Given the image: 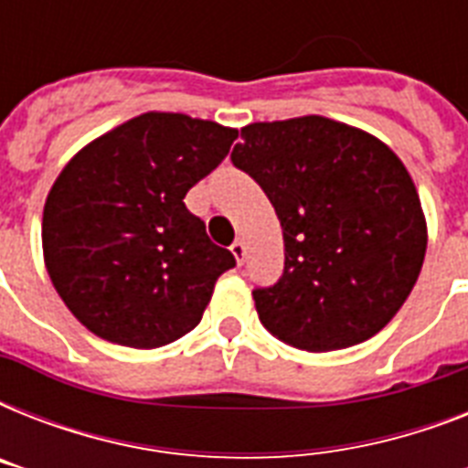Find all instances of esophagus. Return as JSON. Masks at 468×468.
I'll list each match as a JSON object with an SVG mask.
<instances>
[{
    "instance_id": "obj_1",
    "label": "esophagus",
    "mask_w": 468,
    "mask_h": 468,
    "mask_svg": "<svg viewBox=\"0 0 468 468\" xmlns=\"http://www.w3.org/2000/svg\"><path fill=\"white\" fill-rule=\"evenodd\" d=\"M230 252H233V257L238 260V264L245 262V242L235 240L233 245H230Z\"/></svg>"
}]
</instances>
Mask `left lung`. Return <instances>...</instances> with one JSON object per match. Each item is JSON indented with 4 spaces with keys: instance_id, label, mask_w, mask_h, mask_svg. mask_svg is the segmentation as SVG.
<instances>
[{
    "instance_id": "8db88e82",
    "label": "left lung",
    "mask_w": 468,
    "mask_h": 468,
    "mask_svg": "<svg viewBox=\"0 0 468 468\" xmlns=\"http://www.w3.org/2000/svg\"><path fill=\"white\" fill-rule=\"evenodd\" d=\"M230 153L284 230V271L255 289L277 340L308 352L369 340L413 292L428 248L415 184L388 145L325 116L250 123Z\"/></svg>"
}]
</instances>
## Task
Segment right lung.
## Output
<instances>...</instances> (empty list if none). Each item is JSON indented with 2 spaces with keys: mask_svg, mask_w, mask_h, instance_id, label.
Returning <instances> with one entry per match:
<instances>
[{
  "mask_svg": "<svg viewBox=\"0 0 468 468\" xmlns=\"http://www.w3.org/2000/svg\"><path fill=\"white\" fill-rule=\"evenodd\" d=\"M238 131L148 112L65 165L43 208L55 292L87 330L153 349L198 325L230 250L208 240L186 191L218 167Z\"/></svg>",
  "mask_w": 468,
  "mask_h": 468,
  "instance_id": "obj_1",
  "label": "right lung"
}]
</instances>
